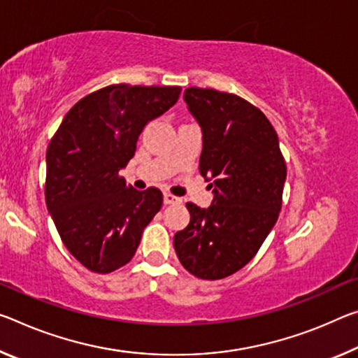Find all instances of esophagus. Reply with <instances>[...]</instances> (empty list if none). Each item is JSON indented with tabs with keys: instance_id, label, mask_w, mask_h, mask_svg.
Instances as JSON below:
<instances>
[{
	"instance_id": "esophagus-1",
	"label": "esophagus",
	"mask_w": 358,
	"mask_h": 358,
	"mask_svg": "<svg viewBox=\"0 0 358 358\" xmlns=\"http://www.w3.org/2000/svg\"><path fill=\"white\" fill-rule=\"evenodd\" d=\"M181 202V199L180 197H177V196H173V194H170V192H164V203H180Z\"/></svg>"
}]
</instances>
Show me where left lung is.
<instances>
[{
    "label": "left lung",
    "instance_id": "1",
    "mask_svg": "<svg viewBox=\"0 0 358 358\" xmlns=\"http://www.w3.org/2000/svg\"><path fill=\"white\" fill-rule=\"evenodd\" d=\"M183 97L202 127L199 172L212 180L215 197L208 208L186 203L189 224L173 247L192 275L218 280L242 269L274 228L287 164L269 119L250 101L201 87Z\"/></svg>",
    "mask_w": 358,
    "mask_h": 358
}]
</instances>
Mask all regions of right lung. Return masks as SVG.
I'll return each instance as SVG.
<instances>
[{
	"mask_svg": "<svg viewBox=\"0 0 358 358\" xmlns=\"http://www.w3.org/2000/svg\"><path fill=\"white\" fill-rule=\"evenodd\" d=\"M180 86L111 84L66 113L46 152L48 210L73 257L97 274L127 264L162 207L157 188L121 177L141 130L177 103Z\"/></svg>",
	"mask_w": 358,
	"mask_h": 358,
	"instance_id": "1",
	"label": "right lung"
}]
</instances>
